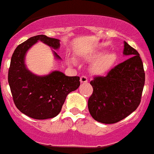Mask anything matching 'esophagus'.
<instances>
[{"label":"esophagus","instance_id":"1","mask_svg":"<svg viewBox=\"0 0 154 154\" xmlns=\"http://www.w3.org/2000/svg\"><path fill=\"white\" fill-rule=\"evenodd\" d=\"M87 81H88V79H87V77L85 75H82L81 77H80V82H82V83H84V82H87Z\"/></svg>","mask_w":154,"mask_h":154}]
</instances>
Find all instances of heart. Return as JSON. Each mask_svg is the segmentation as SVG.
Listing matches in <instances>:
<instances>
[{
  "instance_id": "1",
  "label": "heart",
  "mask_w": 154,
  "mask_h": 154,
  "mask_svg": "<svg viewBox=\"0 0 154 154\" xmlns=\"http://www.w3.org/2000/svg\"><path fill=\"white\" fill-rule=\"evenodd\" d=\"M99 55H100V53L96 52V53H92L90 56V58L91 59H95ZM116 54L114 52L107 51L101 53L98 58L93 63V72H95V73H97V74L104 73L106 71H108L109 68L113 64L114 62L116 61Z\"/></svg>"
}]
</instances>
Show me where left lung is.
<instances>
[{"label": "left lung", "instance_id": "obj_1", "mask_svg": "<svg viewBox=\"0 0 154 154\" xmlns=\"http://www.w3.org/2000/svg\"><path fill=\"white\" fill-rule=\"evenodd\" d=\"M124 54L128 59L112 68L106 75L91 81L93 93L88 100L89 112L95 120L115 124L132 113L141 102L145 72L140 55L124 42Z\"/></svg>", "mask_w": 154, "mask_h": 154}]
</instances>
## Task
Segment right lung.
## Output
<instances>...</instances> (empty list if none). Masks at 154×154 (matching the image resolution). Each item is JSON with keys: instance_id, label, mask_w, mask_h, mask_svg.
<instances>
[{"instance_id": "1", "label": "right lung", "mask_w": 154, "mask_h": 154, "mask_svg": "<svg viewBox=\"0 0 154 154\" xmlns=\"http://www.w3.org/2000/svg\"><path fill=\"white\" fill-rule=\"evenodd\" d=\"M38 41L53 49L60 47V40L45 35L34 36L16 47L11 56L8 80L16 108L29 117L45 120L60 113L67 95L80 85L79 76H67L55 71L45 76H37L26 69L24 57ZM57 58L60 59L54 52Z\"/></svg>"}]
</instances>
